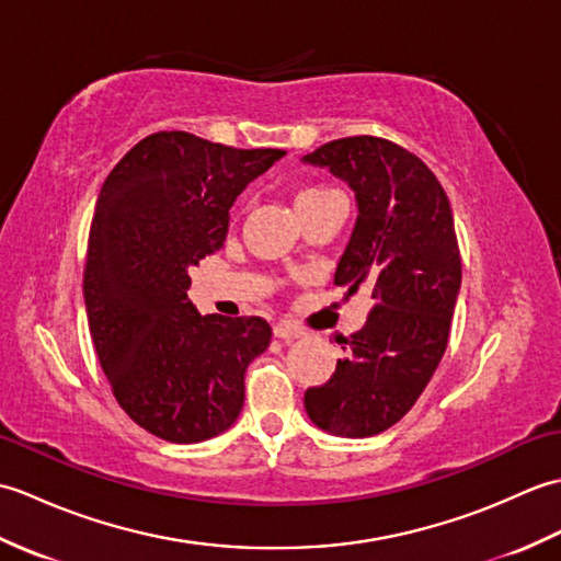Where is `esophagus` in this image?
<instances>
[{
    "mask_svg": "<svg viewBox=\"0 0 561 561\" xmlns=\"http://www.w3.org/2000/svg\"><path fill=\"white\" fill-rule=\"evenodd\" d=\"M272 332H274V337H279L284 342H294V340H301L304 337V330L291 325V323H277Z\"/></svg>",
    "mask_w": 561,
    "mask_h": 561,
    "instance_id": "1",
    "label": "esophagus"
}]
</instances>
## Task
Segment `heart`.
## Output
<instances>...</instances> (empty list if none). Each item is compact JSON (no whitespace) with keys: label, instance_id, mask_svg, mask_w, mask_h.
Returning <instances> with one entry per match:
<instances>
[{"label":"heart","instance_id":"obj_1","mask_svg":"<svg viewBox=\"0 0 561 561\" xmlns=\"http://www.w3.org/2000/svg\"><path fill=\"white\" fill-rule=\"evenodd\" d=\"M328 195H332V190L320 187V185H306V187L299 190V193H296V209L306 207V205H313V202L323 199Z\"/></svg>","mask_w":561,"mask_h":561}]
</instances>
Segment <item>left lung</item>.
<instances>
[{"instance_id": "1", "label": "left lung", "mask_w": 561, "mask_h": 561, "mask_svg": "<svg viewBox=\"0 0 561 561\" xmlns=\"http://www.w3.org/2000/svg\"><path fill=\"white\" fill-rule=\"evenodd\" d=\"M301 161L354 193L335 284L347 294L368 287L376 301L328 383L306 390V414L328 434L376 436L412 410L446 352L460 291L453 211L424 161L388 139H337Z\"/></svg>"}]
</instances>
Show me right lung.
I'll return each mask as SVG.
<instances>
[{"label":"right lung","instance_id":"obj_1","mask_svg":"<svg viewBox=\"0 0 561 561\" xmlns=\"http://www.w3.org/2000/svg\"><path fill=\"white\" fill-rule=\"evenodd\" d=\"M284 153L157 133L101 187L83 272L91 340L121 408L171 444L224 434L248 364L270 347L267 320L199 316L187 289L190 270L224 245L236 197Z\"/></svg>","mask_w":561,"mask_h":561}]
</instances>
